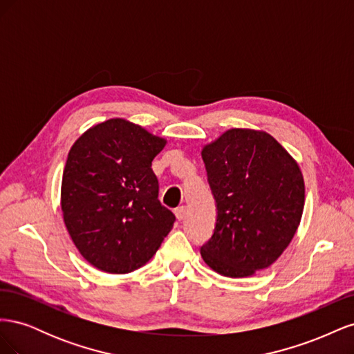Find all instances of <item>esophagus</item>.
I'll list each match as a JSON object with an SVG mask.
<instances>
[{
	"label": "esophagus",
	"mask_w": 354,
	"mask_h": 354,
	"mask_svg": "<svg viewBox=\"0 0 354 354\" xmlns=\"http://www.w3.org/2000/svg\"><path fill=\"white\" fill-rule=\"evenodd\" d=\"M174 214H176V217H177V220H178V221H181V220H183V218L186 217V214H187V209H186V207H178V208H176Z\"/></svg>",
	"instance_id": "34e87169"
}]
</instances>
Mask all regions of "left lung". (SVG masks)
Listing matches in <instances>:
<instances>
[{"label": "left lung", "mask_w": 354, "mask_h": 354, "mask_svg": "<svg viewBox=\"0 0 354 354\" xmlns=\"http://www.w3.org/2000/svg\"><path fill=\"white\" fill-rule=\"evenodd\" d=\"M217 223L201 255L227 277L272 266L298 229L304 178L297 160L266 131L232 128L202 149Z\"/></svg>", "instance_id": "8db88e82"}]
</instances>
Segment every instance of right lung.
<instances>
[{"instance_id": "right-lung-1", "label": "right lung", "mask_w": 354, "mask_h": 354, "mask_svg": "<svg viewBox=\"0 0 354 354\" xmlns=\"http://www.w3.org/2000/svg\"><path fill=\"white\" fill-rule=\"evenodd\" d=\"M167 140L113 118L71 147L62 178L65 226L81 255L106 273L124 274L152 259L176 216L160 205L153 158Z\"/></svg>"}]
</instances>
